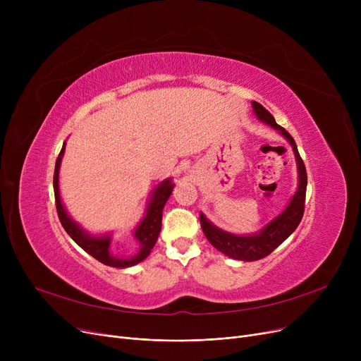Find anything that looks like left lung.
<instances>
[{"instance_id":"left-lung-1","label":"left lung","mask_w":361,"mask_h":361,"mask_svg":"<svg viewBox=\"0 0 361 361\" xmlns=\"http://www.w3.org/2000/svg\"><path fill=\"white\" fill-rule=\"evenodd\" d=\"M252 105H253L256 116L262 121L272 126L275 130H279L281 135L291 143V146L294 149V154H295L297 165H298L300 183H298V190L294 195L290 204L287 206V209L283 211L278 218L271 221L256 235L241 237V235L225 233V231L216 228L215 225H212L200 214L202 230H203L206 238L209 240V243L214 245V247L226 256H230L237 260H245V262H252V260H259V259L267 257L278 247L281 243L286 241L294 233V230L297 228L301 218H302V214H305V200H306V188H307L306 166L298 154V149H297V145H295L293 136L286 128L276 124L275 118L272 117V114L267 108H263L259 102H253Z\"/></svg>"}]
</instances>
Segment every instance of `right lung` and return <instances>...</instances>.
Wrapping results in <instances>:
<instances>
[{"instance_id":"obj_1","label":"right lung","mask_w":361,"mask_h":361,"mask_svg":"<svg viewBox=\"0 0 361 361\" xmlns=\"http://www.w3.org/2000/svg\"><path fill=\"white\" fill-rule=\"evenodd\" d=\"M64 154V146L60 152L59 158H56L55 162V171H54V195H55V206H56V214H59L60 222L64 226V230L67 231V234L78 243L80 247L89 253L92 257H94L97 260H99L104 264H108V267H114V268H127V267H133L139 262H142L143 259L147 257V255L150 253V250L154 249V245L158 240L159 231H161V225H162V209L168 200V197L173 193L174 185L171 184L169 180H165L164 183H161L158 185V188L154 193V197H152V202L147 207V214L145 216V219L140 222V225L137 226V230L135 233L136 238L139 240V245L140 249L139 252L131 256V257H126V259H120V257H114L109 253V237H101V238H94L90 237L87 234H85L79 225H75L68 215L66 214L64 207L61 204V199H60V192H59V168L61 164V157Z\"/></svg>"}]
</instances>
